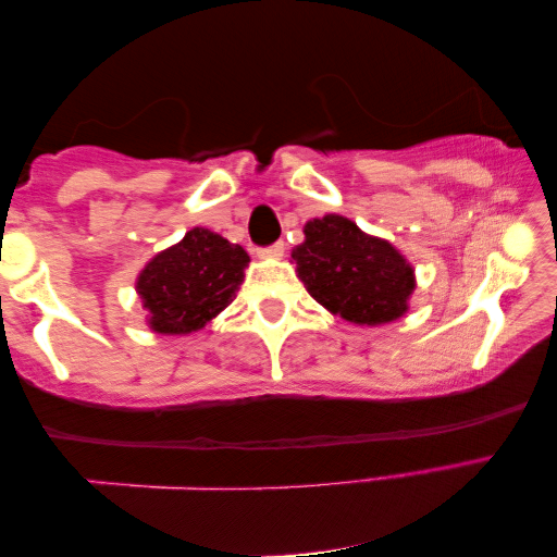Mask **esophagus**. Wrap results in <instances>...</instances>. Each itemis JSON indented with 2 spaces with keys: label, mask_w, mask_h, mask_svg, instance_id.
Returning a JSON list of instances; mask_svg holds the SVG:
<instances>
[{
  "label": "esophagus",
  "mask_w": 557,
  "mask_h": 557,
  "mask_svg": "<svg viewBox=\"0 0 557 557\" xmlns=\"http://www.w3.org/2000/svg\"><path fill=\"white\" fill-rule=\"evenodd\" d=\"M284 251H286L284 242H276V244L263 246V249H259V257L261 259H281V257H284Z\"/></svg>",
  "instance_id": "1"
}]
</instances>
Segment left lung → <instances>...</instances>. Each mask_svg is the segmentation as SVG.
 <instances>
[{"label": "left lung", "instance_id": "1", "mask_svg": "<svg viewBox=\"0 0 557 557\" xmlns=\"http://www.w3.org/2000/svg\"><path fill=\"white\" fill-rule=\"evenodd\" d=\"M296 246L298 278L318 304L358 325H382L407 313L414 269L395 246L364 234L341 214L306 224Z\"/></svg>", "mask_w": 557, "mask_h": 557}]
</instances>
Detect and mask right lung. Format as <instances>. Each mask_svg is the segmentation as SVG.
I'll return each mask as SVG.
<instances>
[{"mask_svg":"<svg viewBox=\"0 0 557 557\" xmlns=\"http://www.w3.org/2000/svg\"><path fill=\"white\" fill-rule=\"evenodd\" d=\"M249 253L202 226L160 251L140 271L135 290L148 308V325L162 335H187L222 313L239 290Z\"/></svg>","mask_w":557,"mask_h":557,"instance_id":"add662e5","label":"right lung"}]
</instances>
